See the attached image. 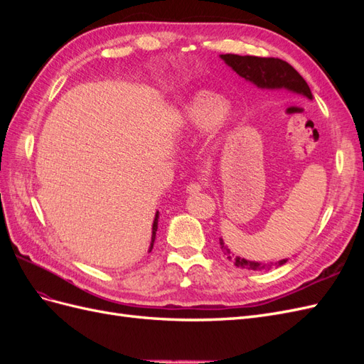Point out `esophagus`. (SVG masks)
<instances>
[{
    "instance_id": "obj_1",
    "label": "esophagus",
    "mask_w": 364,
    "mask_h": 364,
    "mask_svg": "<svg viewBox=\"0 0 364 364\" xmlns=\"http://www.w3.org/2000/svg\"><path fill=\"white\" fill-rule=\"evenodd\" d=\"M202 188H203V186L199 182H193V183H190L188 186H186V191H188L190 194H196V193L202 191Z\"/></svg>"
}]
</instances>
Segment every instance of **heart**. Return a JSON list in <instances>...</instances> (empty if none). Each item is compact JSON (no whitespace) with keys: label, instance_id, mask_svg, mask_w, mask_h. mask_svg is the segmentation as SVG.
<instances>
[{"label":"heart","instance_id":"1","mask_svg":"<svg viewBox=\"0 0 364 364\" xmlns=\"http://www.w3.org/2000/svg\"><path fill=\"white\" fill-rule=\"evenodd\" d=\"M230 119V107L222 97L213 92H199L191 98L182 112L185 127L205 126L209 138H217Z\"/></svg>","mask_w":364,"mask_h":364}]
</instances>
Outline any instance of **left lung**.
I'll use <instances>...</instances> for the list:
<instances>
[{
    "label": "left lung",
    "mask_w": 364,
    "mask_h": 364,
    "mask_svg": "<svg viewBox=\"0 0 364 364\" xmlns=\"http://www.w3.org/2000/svg\"><path fill=\"white\" fill-rule=\"evenodd\" d=\"M220 58L225 60L240 77L258 86L259 90H287L296 95L306 97L308 100H313V94L310 86L306 85L304 77L297 73L290 63L278 58H258V56H238V54H220ZM220 246L225 252L229 261L234 262V266L247 270H270L273 267H279L289 261V258L277 261V262H258L249 261L240 257H234L225 241L220 238Z\"/></svg>",
    "instance_id": "obj_1"
}]
</instances>
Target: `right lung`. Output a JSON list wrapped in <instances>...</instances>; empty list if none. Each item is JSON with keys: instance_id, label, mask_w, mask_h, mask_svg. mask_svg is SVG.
<instances>
[{"instance_id": "obj_1", "label": "right lung", "mask_w": 364, "mask_h": 364, "mask_svg": "<svg viewBox=\"0 0 364 364\" xmlns=\"http://www.w3.org/2000/svg\"><path fill=\"white\" fill-rule=\"evenodd\" d=\"M158 218H159V213H156L155 220H153V228H151V243L149 247V252H151L153 249V243H155V238H156V230H158Z\"/></svg>"}]
</instances>
